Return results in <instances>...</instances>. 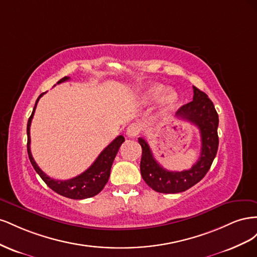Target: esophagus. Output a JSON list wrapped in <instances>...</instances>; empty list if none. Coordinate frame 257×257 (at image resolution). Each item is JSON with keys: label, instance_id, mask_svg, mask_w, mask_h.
<instances>
[{"label": "esophagus", "instance_id": "obj_1", "mask_svg": "<svg viewBox=\"0 0 257 257\" xmlns=\"http://www.w3.org/2000/svg\"><path fill=\"white\" fill-rule=\"evenodd\" d=\"M141 125L137 123H133L128 125V127L126 128V136L131 137V138H134L136 137L139 133H141Z\"/></svg>", "mask_w": 257, "mask_h": 257}]
</instances>
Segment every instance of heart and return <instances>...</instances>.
Returning a JSON list of instances; mask_svg holds the SVG:
<instances>
[{"mask_svg":"<svg viewBox=\"0 0 257 257\" xmlns=\"http://www.w3.org/2000/svg\"><path fill=\"white\" fill-rule=\"evenodd\" d=\"M166 91V88L163 87V85H152L147 91V97L150 99H158L160 98L163 94H164ZM178 103V95L177 93L174 91H169L167 92V94L164 97V106L166 110L174 109L175 106Z\"/></svg>","mask_w":257,"mask_h":257,"instance_id":"1","label":"heart"}]
</instances>
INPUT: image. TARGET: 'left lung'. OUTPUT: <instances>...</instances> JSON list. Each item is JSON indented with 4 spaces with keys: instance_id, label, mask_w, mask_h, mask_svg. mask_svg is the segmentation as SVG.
Segmentation results:
<instances>
[{
    "instance_id": "obj_1",
    "label": "left lung",
    "mask_w": 257,
    "mask_h": 257,
    "mask_svg": "<svg viewBox=\"0 0 257 257\" xmlns=\"http://www.w3.org/2000/svg\"><path fill=\"white\" fill-rule=\"evenodd\" d=\"M193 100L179 108L176 115L189 121L200 132V157L192 168L182 172H169L163 168L154 159L149 145L144 138H138L143 154L141 173L145 182L159 193H180L192 188L203 179L211 167L219 147V115L211 99L206 93L193 87Z\"/></svg>"
}]
</instances>
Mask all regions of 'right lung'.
I'll return each instance as SVG.
<instances>
[{
    "label": "right lung",
    "instance_id": "add662e5",
    "mask_svg": "<svg viewBox=\"0 0 257 257\" xmlns=\"http://www.w3.org/2000/svg\"><path fill=\"white\" fill-rule=\"evenodd\" d=\"M69 77H64V78L60 79L57 83H61L67 81ZM45 94H42L38 96L36 99V103L34 106V109L32 111V114L29 118L28 121V126H27V135H28V154L29 159L31 161V164L34 167L35 172L40 175V177L43 179L44 182L47 184L49 188L54 191L56 193L60 194V195L72 198V199H84V198H90L97 195V194L104 189L105 184L107 183L108 179L110 176V169L112 166L113 160L115 158L116 153L119 151V148L121 147L122 143L124 142V137L122 135L116 137L112 143L108 145L105 149L100 152V154L97 157V159L94 161V163L83 172L79 176L75 178L68 179V180H54V179L48 177L46 175L43 170L38 167L36 162L34 161L32 153H31V137H30V126L31 122H32L33 115L35 112V108L38 103L40 98Z\"/></svg>",
    "mask_w": 257,
    "mask_h": 257
}]
</instances>
